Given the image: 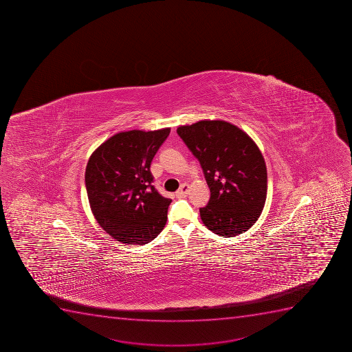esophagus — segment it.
<instances>
[{
    "label": "esophagus",
    "mask_w": 352,
    "mask_h": 352,
    "mask_svg": "<svg viewBox=\"0 0 352 352\" xmlns=\"http://www.w3.org/2000/svg\"><path fill=\"white\" fill-rule=\"evenodd\" d=\"M189 192V186L187 184H184L182 185V187L179 188L178 192H175V195L177 197H182V196H186L188 194Z\"/></svg>",
    "instance_id": "34e87169"
}]
</instances>
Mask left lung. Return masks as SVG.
<instances>
[{"mask_svg": "<svg viewBox=\"0 0 352 352\" xmlns=\"http://www.w3.org/2000/svg\"><path fill=\"white\" fill-rule=\"evenodd\" d=\"M177 132L199 160L211 192L208 206L199 209L203 223L220 236L247 232L267 194V170L257 144L225 120H201Z\"/></svg>", "mask_w": 352, "mask_h": 352, "instance_id": "1", "label": "left lung"}]
</instances>
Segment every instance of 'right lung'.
Here are the masks:
<instances>
[{
  "label": "right lung",
  "mask_w": 352,
  "mask_h": 352,
  "mask_svg": "<svg viewBox=\"0 0 352 352\" xmlns=\"http://www.w3.org/2000/svg\"><path fill=\"white\" fill-rule=\"evenodd\" d=\"M170 131L117 133L89 157L85 182L91 212L122 243H149L165 227L172 201L151 185L150 165Z\"/></svg>",
  "instance_id": "add662e5"
}]
</instances>
